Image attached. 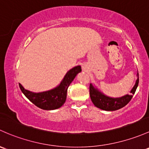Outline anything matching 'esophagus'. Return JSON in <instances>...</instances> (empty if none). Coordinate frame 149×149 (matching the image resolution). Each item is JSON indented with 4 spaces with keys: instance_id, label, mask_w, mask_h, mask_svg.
<instances>
[{
    "instance_id": "34e87169",
    "label": "esophagus",
    "mask_w": 149,
    "mask_h": 149,
    "mask_svg": "<svg viewBox=\"0 0 149 149\" xmlns=\"http://www.w3.org/2000/svg\"><path fill=\"white\" fill-rule=\"evenodd\" d=\"M83 70H87V66L86 65H83Z\"/></svg>"
}]
</instances>
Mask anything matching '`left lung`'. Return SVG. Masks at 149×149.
<instances>
[{
	"label": "left lung",
	"mask_w": 149,
	"mask_h": 149,
	"mask_svg": "<svg viewBox=\"0 0 149 149\" xmlns=\"http://www.w3.org/2000/svg\"><path fill=\"white\" fill-rule=\"evenodd\" d=\"M137 79L134 87L130 91V94H126L118 98H113L105 95L103 92L98 90L94 85L90 84V97L95 106L107 111L118 110L124 107L132 98L139 85V73L137 72Z\"/></svg>",
	"instance_id": "left-lung-1"
}]
</instances>
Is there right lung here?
Returning a JSON list of instances; mask_svg holds the SVG:
<instances>
[{
    "label": "right lung",
    "mask_w": 149,
    "mask_h": 149,
    "mask_svg": "<svg viewBox=\"0 0 149 149\" xmlns=\"http://www.w3.org/2000/svg\"><path fill=\"white\" fill-rule=\"evenodd\" d=\"M81 71V65L73 67L67 72L58 86L46 91L34 93L25 89L21 84H19V87L26 98L37 107L47 111L55 110L61 107L65 102L68 88Z\"/></svg>",
    "instance_id": "right-lung-1"
}]
</instances>
